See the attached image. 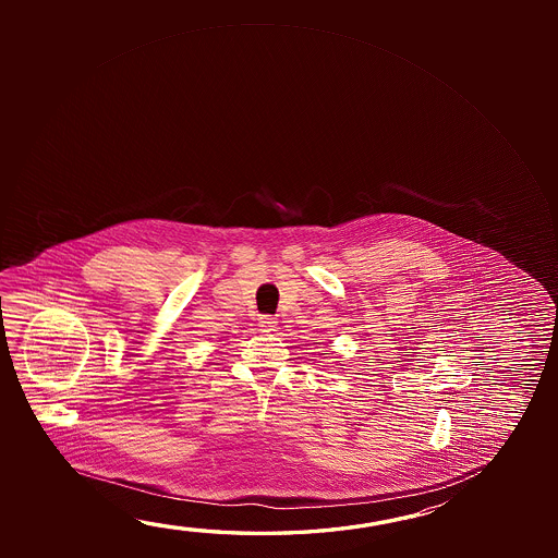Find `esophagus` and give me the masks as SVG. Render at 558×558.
Listing matches in <instances>:
<instances>
[{"label": "esophagus", "instance_id": "1", "mask_svg": "<svg viewBox=\"0 0 558 558\" xmlns=\"http://www.w3.org/2000/svg\"><path fill=\"white\" fill-rule=\"evenodd\" d=\"M276 323H278V320H276V317H272V315H260V317H258V327L266 330V332H268V330H275Z\"/></svg>", "mask_w": 558, "mask_h": 558}]
</instances>
